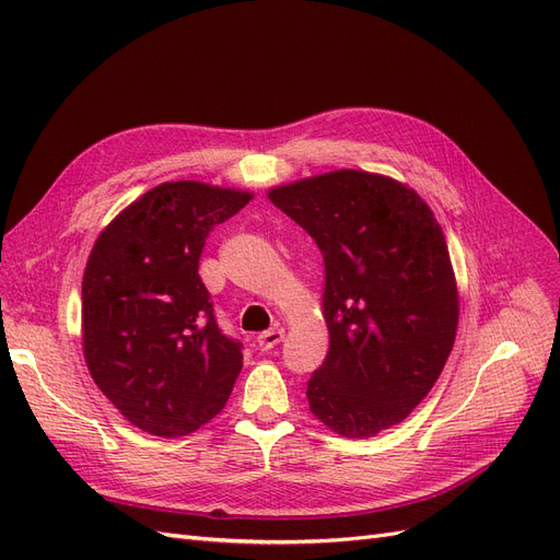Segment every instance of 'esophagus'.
Returning a JSON list of instances; mask_svg holds the SVG:
<instances>
[{
    "label": "esophagus",
    "mask_w": 560,
    "mask_h": 560,
    "mask_svg": "<svg viewBox=\"0 0 560 560\" xmlns=\"http://www.w3.org/2000/svg\"><path fill=\"white\" fill-rule=\"evenodd\" d=\"M282 338H284V329H280V327L268 329L257 336V346H259V350H270V348H276Z\"/></svg>",
    "instance_id": "1"
}]
</instances>
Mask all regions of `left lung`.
<instances>
[{
	"label": "left lung",
	"instance_id": "8db88e82",
	"mask_svg": "<svg viewBox=\"0 0 560 560\" xmlns=\"http://www.w3.org/2000/svg\"><path fill=\"white\" fill-rule=\"evenodd\" d=\"M268 198L325 259L329 352L308 381L313 416L352 439L399 425L442 374L460 315L434 212L406 184L364 171L282 184Z\"/></svg>",
	"mask_w": 560,
	"mask_h": 560
}]
</instances>
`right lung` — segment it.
I'll return each instance as SVG.
<instances>
[{
  "mask_svg": "<svg viewBox=\"0 0 560 560\" xmlns=\"http://www.w3.org/2000/svg\"><path fill=\"white\" fill-rule=\"evenodd\" d=\"M249 200L206 182H163L97 235L81 282L83 358L142 432H196L241 374V343L219 329L198 259L210 231Z\"/></svg>",
  "mask_w": 560,
  "mask_h": 560,
  "instance_id": "right-lung-1",
  "label": "right lung"
}]
</instances>
